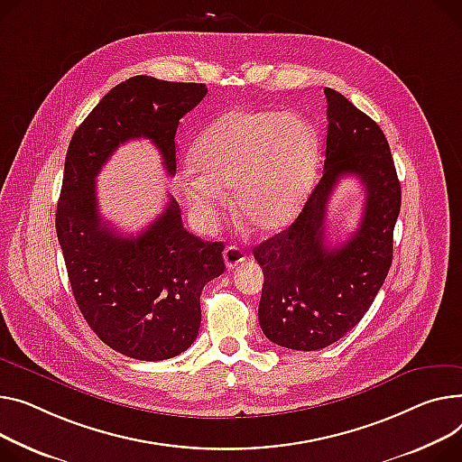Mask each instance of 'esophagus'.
<instances>
[{"mask_svg":"<svg viewBox=\"0 0 462 462\" xmlns=\"http://www.w3.org/2000/svg\"><path fill=\"white\" fill-rule=\"evenodd\" d=\"M223 258H225L226 267H228V269H234V267H237L239 263H243L245 258H247V256H245V253H243L239 247H236V245H230V247L225 249Z\"/></svg>","mask_w":462,"mask_h":462,"instance_id":"obj_1","label":"esophagus"}]
</instances>
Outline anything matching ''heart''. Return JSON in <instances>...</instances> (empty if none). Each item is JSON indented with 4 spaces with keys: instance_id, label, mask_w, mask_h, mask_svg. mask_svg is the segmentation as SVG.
Masks as SVG:
<instances>
[{
    "instance_id": "1",
    "label": "heart",
    "mask_w": 462,
    "mask_h": 462,
    "mask_svg": "<svg viewBox=\"0 0 462 462\" xmlns=\"http://www.w3.org/2000/svg\"><path fill=\"white\" fill-rule=\"evenodd\" d=\"M319 139L309 120L279 111H230L191 148L181 191L202 226H211L234 189L239 221L260 234L286 226L299 211L318 162Z\"/></svg>"
}]
</instances>
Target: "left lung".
<instances>
[{
    "label": "left lung",
    "mask_w": 462,
    "mask_h": 462,
    "mask_svg": "<svg viewBox=\"0 0 462 462\" xmlns=\"http://www.w3.org/2000/svg\"><path fill=\"white\" fill-rule=\"evenodd\" d=\"M325 97L323 176L299 217L253 249L265 279L260 327L273 344L297 351L328 347L364 318L390 271L402 209V186L377 122L334 88L327 87ZM344 175L361 180L365 209L357 232L340 245H328L326 206Z\"/></svg>",
    "instance_id": "obj_1"
}]
</instances>
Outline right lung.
Wrapping results in <instances>:
<instances>
[{"label": "right lung", "instance_id": "obj_1", "mask_svg": "<svg viewBox=\"0 0 462 462\" xmlns=\"http://www.w3.org/2000/svg\"><path fill=\"white\" fill-rule=\"evenodd\" d=\"M206 92L204 83L130 78L107 92L69 144L55 230L72 293L100 340L130 358L167 360L191 347L202 288L225 273V245L183 228L172 197L141 234H118L100 215L97 176L120 144L141 137L158 146L174 176L180 118Z\"/></svg>", "mask_w": 462, "mask_h": 462}]
</instances>
